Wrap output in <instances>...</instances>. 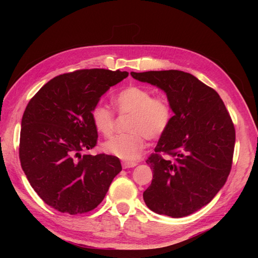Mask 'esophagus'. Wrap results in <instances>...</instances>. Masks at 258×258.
I'll return each instance as SVG.
<instances>
[{
  "instance_id": "34e87169",
  "label": "esophagus",
  "mask_w": 258,
  "mask_h": 258,
  "mask_svg": "<svg viewBox=\"0 0 258 258\" xmlns=\"http://www.w3.org/2000/svg\"><path fill=\"white\" fill-rule=\"evenodd\" d=\"M123 168H132V167H135L136 165H138V163L136 162H123Z\"/></svg>"
}]
</instances>
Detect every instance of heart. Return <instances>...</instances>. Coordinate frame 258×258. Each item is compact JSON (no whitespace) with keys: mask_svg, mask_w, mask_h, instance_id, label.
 <instances>
[{"mask_svg":"<svg viewBox=\"0 0 258 258\" xmlns=\"http://www.w3.org/2000/svg\"><path fill=\"white\" fill-rule=\"evenodd\" d=\"M120 113H128L130 133L113 136L102 145L103 151L120 160H136L144 150L146 138L156 140L166 132L173 118V111L165 97L153 96L144 86L131 85L114 97ZM92 123L98 133L109 136L114 130V112L105 104L98 103L91 111Z\"/></svg>","mask_w":258,"mask_h":258,"instance_id":"b5f03b06","label":"heart"}]
</instances>
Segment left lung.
I'll return each instance as SVG.
<instances>
[{"mask_svg": "<svg viewBox=\"0 0 258 258\" xmlns=\"http://www.w3.org/2000/svg\"><path fill=\"white\" fill-rule=\"evenodd\" d=\"M131 75L165 92L174 113L155 154L146 161L153 179L143 193L145 204L161 215H190L226 183L235 146L232 118L217 92L189 73L169 70Z\"/></svg>", "mask_w": 258, "mask_h": 258, "instance_id": "obj_1", "label": "left lung"}]
</instances>
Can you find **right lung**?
Instances as JSON below:
<instances>
[{
  "instance_id": "add662e5",
  "label": "right lung",
  "mask_w": 258,
  "mask_h": 258,
  "mask_svg": "<svg viewBox=\"0 0 258 258\" xmlns=\"http://www.w3.org/2000/svg\"><path fill=\"white\" fill-rule=\"evenodd\" d=\"M127 76L103 69L62 74L27 104L21 123V166L33 189L56 211L76 215L94 210L122 171L117 157L82 152L97 142L93 106Z\"/></svg>"
}]
</instances>
